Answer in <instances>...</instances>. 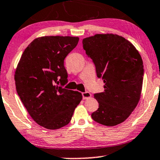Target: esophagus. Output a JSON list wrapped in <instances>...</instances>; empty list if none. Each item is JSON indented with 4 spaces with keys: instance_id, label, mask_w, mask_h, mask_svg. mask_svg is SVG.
<instances>
[{
    "instance_id": "1",
    "label": "esophagus",
    "mask_w": 160,
    "mask_h": 160,
    "mask_svg": "<svg viewBox=\"0 0 160 160\" xmlns=\"http://www.w3.org/2000/svg\"><path fill=\"white\" fill-rule=\"evenodd\" d=\"M82 99L83 100H86V99H88L91 98V93L88 92H82Z\"/></svg>"
}]
</instances>
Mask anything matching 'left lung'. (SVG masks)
Here are the masks:
<instances>
[{
  "label": "left lung",
  "mask_w": 160,
  "mask_h": 160,
  "mask_svg": "<svg viewBox=\"0 0 160 160\" xmlns=\"http://www.w3.org/2000/svg\"><path fill=\"white\" fill-rule=\"evenodd\" d=\"M82 46L92 60L104 92L96 93L99 108L92 114L95 122L114 126L129 117L138 104L144 68L140 54L128 40L106 34L84 38Z\"/></svg>",
  "instance_id": "1"
}]
</instances>
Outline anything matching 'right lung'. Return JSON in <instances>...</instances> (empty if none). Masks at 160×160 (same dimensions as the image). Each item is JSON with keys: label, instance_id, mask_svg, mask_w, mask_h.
Listing matches in <instances>:
<instances>
[{"label": "right lung", "instance_id": "1", "mask_svg": "<svg viewBox=\"0 0 160 160\" xmlns=\"http://www.w3.org/2000/svg\"><path fill=\"white\" fill-rule=\"evenodd\" d=\"M78 37L45 36L26 47L15 71L16 90L32 118L54 130L72 120L81 93L64 88L68 74L64 60L78 45Z\"/></svg>", "mask_w": 160, "mask_h": 160}]
</instances>
